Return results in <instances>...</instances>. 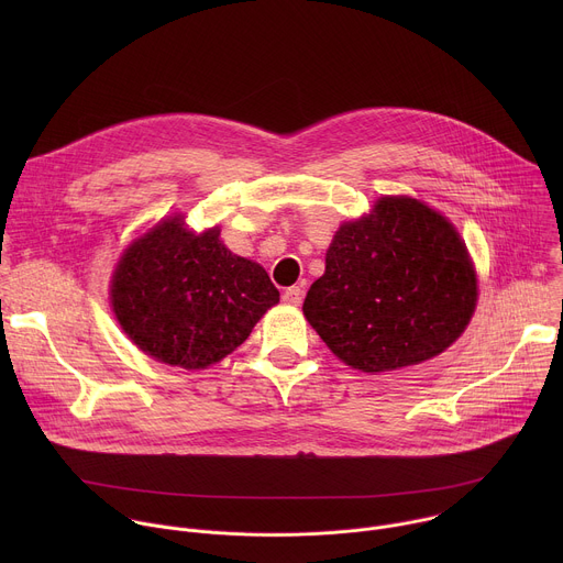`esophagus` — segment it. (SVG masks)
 I'll return each instance as SVG.
<instances>
[{
    "mask_svg": "<svg viewBox=\"0 0 563 563\" xmlns=\"http://www.w3.org/2000/svg\"><path fill=\"white\" fill-rule=\"evenodd\" d=\"M283 302L289 307H298L302 302V289L300 287H289L283 294Z\"/></svg>",
    "mask_w": 563,
    "mask_h": 563,
    "instance_id": "obj_1",
    "label": "esophagus"
}]
</instances>
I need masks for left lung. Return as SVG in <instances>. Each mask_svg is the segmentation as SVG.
I'll list each match as a JSON object with an SVG mask.
<instances>
[{
    "mask_svg": "<svg viewBox=\"0 0 563 563\" xmlns=\"http://www.w3.org/2000/svg\"><path fill=\"white\" fill-rule=\"evenodd\" d=\"M476 302L478 276L459 229L419 198L380 196L336 229L302 313L339 361L380 374L445 352Z\"/></svg>",
    "mask_w": 563,
    "mask_h": 563,
    "instance_id": "1",
    "label": "left lung"
}]
</instances>
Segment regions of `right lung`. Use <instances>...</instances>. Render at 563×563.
Listing matches in <instances>:
<instances>
[{"instance_id": "1", "label": "right lung", "mask_w": 563, "mask_h": 563, "mask_svg": "<svg viewBox=\"0 0 563 563\" xmlns=\"http://www.w3.org/2000/svg\"><path fill=\"white\" fill-rule=\"evenodd\" d=\"M126 339L153 361L207 369L243 345L280 294L265 267L227 250L220 227L159 218L122 250L109 285Z\"/></svg>"}]
</instances>
